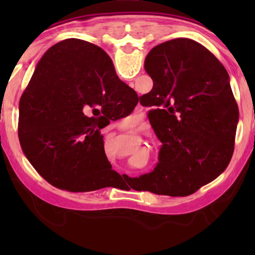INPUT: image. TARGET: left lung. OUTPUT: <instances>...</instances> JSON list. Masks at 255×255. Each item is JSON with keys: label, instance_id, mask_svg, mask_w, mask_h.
Wrapping results in <instances>:
<instances>
[{"label": "left lung", "instance_id": "left-lung-1", "mask_svg": "<svg viewBox=\"0 0 255 255\" xmlns=\"http://www.w3.org/2000/svg\"><path fill=\"white\" fill-rule=\"evenodd\" d=\"M93 45V44H92ZM97 63L111 59L94 45ZM153 89L143 99L162 143L155 169L128 178L137 191L185 197L225 171L234 152L239 108L230 76L214 54L192 39L155 46L145 58Z\"/></svg>", "mask_w": 255, "mask_h": 255}]
</instances>
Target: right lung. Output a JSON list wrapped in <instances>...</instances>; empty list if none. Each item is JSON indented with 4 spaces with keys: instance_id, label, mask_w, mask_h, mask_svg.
I'll return each instance as SVG.
<instances>
[{
    "instance_id": "1",
    "label": "right lung",
    "mask_w": 255,
    "mask_h": 255,
    "mask_svg": "<svg viewBox=\"0 0 255 255\" xmlns=\"http://www.w3.org/2000/svg\"><path fill=\"white\" fill-rule=\"evenodd\" d=\"M93 47L75 38L50 47L19 106L18 132L24 155L47 182L72 192L114 187L122 176L106 156L101 123L84 112L102 107L108 114L120 106L119 101L115 105L118 99H128L127 106L138 98L119 80L112 62L109 65L100 58L97 63ZM107 103L110 107L105 108Z\"/></svg>"
}]
</instances>
